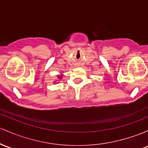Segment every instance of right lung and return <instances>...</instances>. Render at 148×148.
<instances>
[{
  "label": "right lung",
  "mask_w": 148,
  "mask_h": 148,
  "mask_svg": "<svg viewBox=\"0 0 148 148\" xmlns=\"http://www.w3.org/2000/svg\"><path fill=\"white\" fill-rule=\"evenodd\" d=\"M61 77H62V76L60 75V76H59V77H58V78H59V79H60V78H61Z\"/></svg>",
  "instance_id": "obj_1"
}]
</instances>
